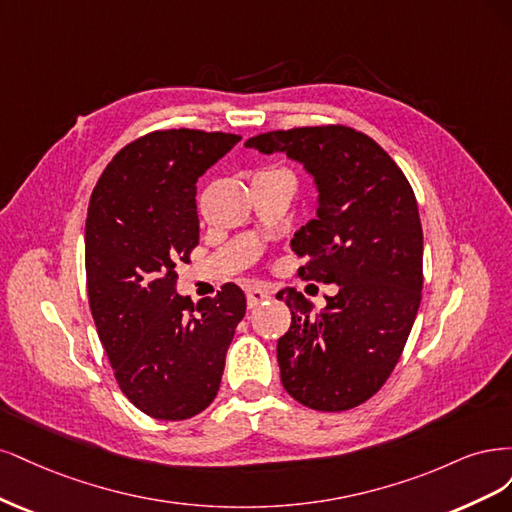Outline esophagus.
Wrapping results in <instances>:
<instances>
[{"label":"esophagus","mask_w":512,"mask_h":512,"mask_svg":"<svg viewBox=\"0 0 512 512\" xmlns=\"http://www.w3.org/2000/svg\"><path fill=\"white\" fill-rule=\"evenodd\" d=\"M270 298H272V293L268 289L259 287V285L246 289V302H249V308H255V306L263 304V302L270 300Z\"/></svg>","instance_id":"1"}]
</instances>
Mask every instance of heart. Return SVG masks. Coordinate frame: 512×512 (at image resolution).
I'll list each match as a JSON object with an SVG mask.
<instances>
[{
  "instance_id": "b5f03b06",
  "label": "heart",
  "mask_w": 512,
  "mask_h": 512,
  "mask_svg": "<svg viewBox=\"0 0 512 512\" xmlns=\"http://www.w3.org/2000/svg\"><path fill=\"white\" fill-rule=\"evenodd\" d=\"M266 172H274V170H266Z\"/></svg>"
}]
</instances>
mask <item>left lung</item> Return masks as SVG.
<instances>
[{"instance_id":"obj_1","label":"left lung","mask_w":512,"mask_h":512,"mask_svg":"<svg viewBox=\"0 0 512 512\" xmlns=\"http://www.w3.org/2000/svg\"><path fill=\"white\" fill-rule=\"evenodd\" d=\"M246 146L287 153L315 178L317 219L295 232L291 249L306 257L304 280L338 285L321 312L295 289L276 295L291 310L276 346L280 381L308 408H355L385 385L421 304L415 191L381 146L346 125L268 131Z\"/></svg>"}]
</instances>
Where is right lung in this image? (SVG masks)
Segmentation results:
<instances>
[{
    "label": "right lung",
    "mask_w": 512,
    "mask_h": 512,
    "mask_svg": "<svg viewBox=\"0 0 512 512\" xmlns=\"http://www.w3.org/2000/svg\"><path fill=\"white\" fill-rule=\"evenodd\" d=\"M240 140L185 127L151 131L112 157L91 195V315L121 391L153 419L183 421L217 398L246 312L234 283L197 306L176 293V266L200 242L197 178Z\"/></svg>",
    "instance_id": "add662e5"
}]
</instances>
